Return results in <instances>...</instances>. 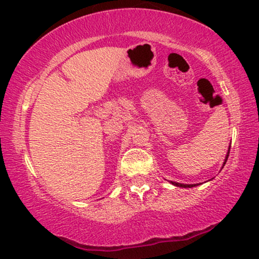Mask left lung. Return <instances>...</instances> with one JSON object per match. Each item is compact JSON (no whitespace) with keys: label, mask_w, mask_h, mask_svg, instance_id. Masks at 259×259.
Masks as SVG:
<instances>
[{"label":"left lung","mask_w":259,"mask_h":259,"mask_svg":"<svg viewBox=\"0 0 259 259\" xmlns=\"http://www.w3.org/2000/svg\"><path fill=\"white\" fill-rule=\"evenodd\" d=\"M228 154H230V147H228V151H227V154H226V158H225L224 165H225V164H226V162H227ZM224 165H223V167H224ZM170 183H171V184H174V186H176V187H181V188H193V187L199 186V184H183V183H177V182H172V181H170Z\"/></svg>","instance_id":"8db88e82"}]
</instances>
